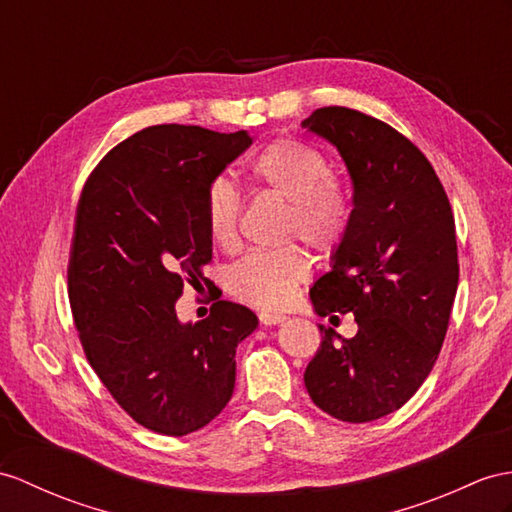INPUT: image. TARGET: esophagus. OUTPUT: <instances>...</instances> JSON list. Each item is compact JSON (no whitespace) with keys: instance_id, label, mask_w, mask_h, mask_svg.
<instances>
[{"instance_id":"obj_1","label":"esophagus","mask_w":512,"mask_h":512,"mask_svg":"<svg viewBox=\"0 0 512 512\" xmlns=\"http://www.w3.org/2000/svg\"><path fill=\"white\" fill-rule=\"evenodd\" d=\"M258 319H260V323H263V326H276V323H282L286 319V315H280V313H260Z\"/></svg>"}]
</instances>
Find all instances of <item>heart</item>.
I'll list each match as a JSON object with an SVG mask.
<instances>
[{"mask_svg":"<svg viewBox=\"0 0 512 512\" xmlns=\"http://www.w3.org/2000/svg\"><path fill=\"white\" fill-rule=\"evenodd\" d=\"M254 180L289 199L282 234L299 236L321 254H330L345 239L352 223V199L341 180L330 176L326 156L313 145L278 139L249 162ZM241 197L234 186L217 178L204 195V221L210 241L228 249L236 243ZM310 271L308 256L297 245L256 249L228 273V289L243 302L260 308H282Z\"/></svg>","mask_w":512,"mask_h":512,"instance_id":"heart-1","label":"heart"}]
</instances>
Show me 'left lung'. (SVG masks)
I'll return each mask as SVG.
<instances>
[{
    "instance_id": "obj_1",
    "label": "left lung",
    "mask_w": 512,
    "mask_h": 512,
    "mask_svg": "<svg viewBox=\"0 0 512 512\" xmlns=\"http://www.w3.org/2000/svg\"><path fill=\"white\" fill-rule=\"evenodd\" d=\"M302 128L339 149L354 186L350 230L310 299L358 323L341 342L319 326L304 384L323 413L365 423L402 408L439 358L458 289L454 215L430 160L389 123L326 106Z\"/></svg>"
}]
</instances>
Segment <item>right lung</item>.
I'll return each mask as SVG.
<instances>
[{
    "label": "right lung",
    "mask_w": 512,
    "mask_h": 512,
    "mask_svg": "<svg viewBox=\"0 0 512 512\" xmlns=\"http://www.w3.org/2000/svg\"><path fill=\"white\" fill-rule=\"evenodd\" d=\"M249 145L245 130L145 128L99 160L80 195L67 280L82 350L115 402L158 434L195 432L226 408L236 345L258 326L226 299L197 323L176 313L213 260L206 189Z\"/></svg>",
    "instance_id": "1"
}]
</instances>
